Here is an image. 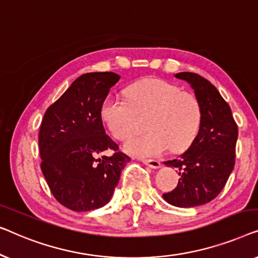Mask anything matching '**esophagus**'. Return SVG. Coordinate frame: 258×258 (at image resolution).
<instances>
[{
	"label": "esophagus",
	"mask_w": 258,
	"mask_h": 258,
	"mask_svg": "<svg viewBox=\"0 0 258 258\" xmlns=\"http://www.w3.org/2000/svg\"><path fill=\"white\" fill-rule=\"evenodd\" d=\"M141 161H143L146 166L151 167V168L157 169V168H159V167H160V162H159L158 160H154V159H143Z\"/></svg>",
	"instance_id": "esophagus-1"
}]
</instances>
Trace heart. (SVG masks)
Listing matches in <instances>:
<instances>
[{"label": "heart", "mask_w": 258, "mask_h": 258, "mask_svg": "<svg viewBox=\"0 0 258 258\" xmlns=\"http://www.w3.org/2000/svg\"><path fill=\"white\" fill-rule=\"evenodd\" d=\"M126 100L108 96L101 101L100 118L115 139L125 141L136 132V115L149 113L147 133L131 139L125 150L139 157H155L168 148L186 151L198 137L202 106L193 92L164 79L148 77L125 89Z\"/></svg>", "instance_id": "1"}]
</instances>
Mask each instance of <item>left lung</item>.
<instances>
[{"label": "left lung", "instance_id": "1", "mask_svg": "<svg viewBox=\"0 0 258 258\" xmlns=\"http://www.w3.org/2000/svg\"><path fill=\"white\" fill-rule=\"evenodd\" d=\"M176 78L189 83L202 106L198 137L180 158L165 161L179 169L175 189L165 193V201L190 208L214 200L226 186L235 165L237 125L230 106L209 81L193 72H180Z\"/></svg>", "mask_w": 258, "mask_h": 258}]
</instances>
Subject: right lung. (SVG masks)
<instances>
[{
	"mask_svg": "<svg viewBox=\"0 0 258 258\" xmlns=\"http://www.w3.org/2000/svg\"><path fill=\"white\" fill-rule=\"evenodd\" d=\"M120 79L114 72H90L50 105L39 128L41 168L56 200L74 212L106 205L131 160L105 132L100 105ZM110 149L114 154L99 157Z\"/></svg>",
	"mask_w": 258,
	"mask_h": 258,
	"instance_id": "add662e5",
	"label": "right lung"
}]
</instances>
